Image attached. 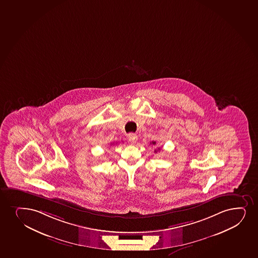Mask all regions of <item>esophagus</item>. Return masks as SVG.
Listing matches in <instances>:
<instances>
[{
	"mask_svg": "<svg viewBox=\"0 0 258 258\" xmlns=\"http://www.w3.org/2000/svg\"><path fill=\"white\" fill-rule=\"evenodd\" d=\"M128 142L131 144H135L137 142V136L136 134H130L128 135Z\"/></svg>",
	"mask_w": 258,
	"mask_h": 258,
	"instance_id": "1",
	"label": "esophagus"
}]
</instances>
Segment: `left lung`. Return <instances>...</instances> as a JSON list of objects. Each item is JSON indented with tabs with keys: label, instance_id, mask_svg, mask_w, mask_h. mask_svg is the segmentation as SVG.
Segmentation results:
<instances>
[{
	"label": "left lung",
	"instance_id": "obj_1",
	"mask_svg": "<svg viewBox=\"0 0 258 258\" xmlns=\"http://www.w3.org/2000/svg\"><path fill=\"white\" fill-rule=\"evenodd\" d=\"M155 143H156L155 142H152V144H154V145H155Z\"/></svg>",
	"mask_w": 258,
	"mask_h": 258
}]
</instances>
